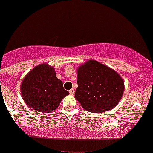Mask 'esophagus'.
Wrapping results in <instances>:
<instances>
[{
	"label": "esophagus",
	"mask_w": 153,
	"mask_h": 153,
	"mask_svg": "<svg viewBox=\"0 0 153 153\" xmlns=\"http://www.w3.org/2000/svg\"><path fill=\"white\" fill-rule=\"evenodd\" d=\"M69 92H70V94H71V95H73V94H74V89H71V90H70Z\"/></svg>",
	"instance_id": "34e87169"
}]
</instances>
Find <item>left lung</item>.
<instances>
[{
  "label": "left lung",
  "instance_id": "1",
  "mask_svg": "<svg viewBox=\"0 0 153 153\" xmlns=\"http://www.w3.org/2000/svg\"><path fill=\"white\" fill-rule=\"evenodd\" d=\"M74 97L84 109L103 113L116 106L124 92V81L116 71L95 60L78 69Z\"/></svg>",
  "mask_w": 153,
  "mask_h": 153
}]
</instances>
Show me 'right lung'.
<instances>
[{
	"label": "right lung",
	"instance_id": "add662e5",
	"mask_svg": "<svg viewBox=\"0 0 153 153\" xmlns=\"http://www.w3.org/2000/svg\"><path fill=\"white\" fill-rule=\"evenodd\" d=\"M20 91L24 101L31 108L50 113L55 109L69 92L57 79L53 67L48 64L37 66L25 76Z\"/></svg>",
	"mask_w": 153,
	"mask_h": 153
}]
</instances>
